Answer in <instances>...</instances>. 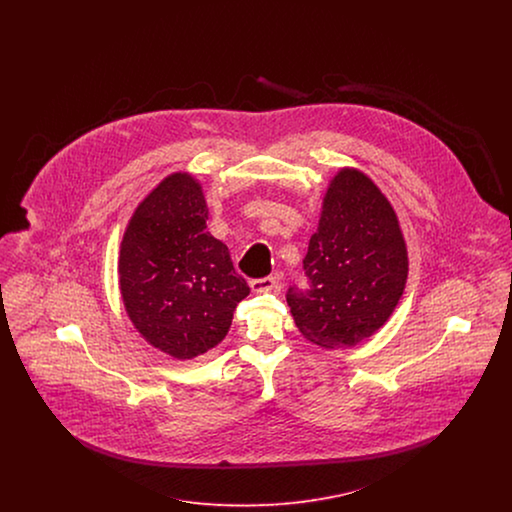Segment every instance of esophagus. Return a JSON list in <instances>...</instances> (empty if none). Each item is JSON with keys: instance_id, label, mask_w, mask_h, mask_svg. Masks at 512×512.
I'll return each instance as SVG.
<instances>
[{"instance_id": "esophagus-1", "label": "esophagus", "mask_w": 512, "mask_h": 512, "mask_svg": "<svg viewBox=\"0 0 512 512\" xmlns=\"http://www.w3.org/2000/svg\"><path fill=\"white\" fill-rule=\"evenodd\" d=\"M278 276H267V278H261V280H253L251 282V292L253 293H267L278 290Z\"/></svg>"}]
</instances>
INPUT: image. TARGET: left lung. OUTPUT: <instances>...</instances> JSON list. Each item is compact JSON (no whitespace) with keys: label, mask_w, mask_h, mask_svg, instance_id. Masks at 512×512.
Here are the masks:
<instances>
[{"label":"left lung","mask_w":512,"mask_h":512,"mask_svg":"<svg viewBox=\"0 0 512 512\" xmlns=\"http://www.w3.org/2000/svg\"><path fill=\"white\" fill-rule=\"evenodd\" d=\"M311 290H288L301 336L324 349L374 336L395 311L409 276V253L390 199L353 167L334 174L317 232L303 259Z\"/></svg>","instance_id":"1"}]
</instances>
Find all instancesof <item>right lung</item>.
I'll return each instance as SVG.
<instances>
[{"instance_id": "add662e5", "label": "right lung", "mask_w": 512, "mask_h": 512, "mask_svg": "<svg viewBox=\"0 0 512 512\" xmlns=\"http://www.w3.org/2000/svg\"><path fill=\"white\" fill-rule=\"evenodd\" d=\"M207 201L190 172L165 176L138 203L119 253V288L136 332L176 361L224 340L249 295L230 251L207 232Z\"/></svg>"}]
</instances>
